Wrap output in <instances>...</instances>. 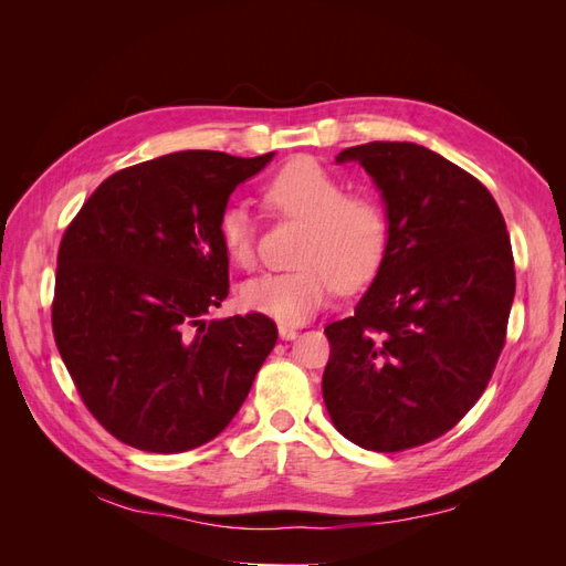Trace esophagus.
Instances as JSON below:
<instances>
[{
  "mask_svg": "<svg viewBox=\"0 0 566 566\" xmlns=\"http://www.w3.org/2000/svg\"><path fill=\"white\" fill-rule=\"evenodd\" d=\"M279 335L283 339H295L297 337V328H293V325H287V323H281L279 325Z\"/></svg>",
  "mask_w": 566,
  "mask_h": 566,
  "instance_id": "1",
  "label": "esophagus"
}]
</instances>
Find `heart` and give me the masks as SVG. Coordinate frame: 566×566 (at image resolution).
Returning a JSON list of instances; mask_svg holds the SVG:
<instances>
[{
    "mask_svg": "<svg viewBox=\"0 0 566 566\" xmlns=\"http://www.w3.org/2000/svg\"><path fill=\"white\" fill-rule=\"evenodd\" d=\"M264 208L304 221L297 250L302 266L262 273L241 287V304L281 323H302L342 290H356L380 271L389 221L382 205L364 193H345L328 169L312 158H295L262 186ZM217 238L238 269L256 262V233L245 208L229 202L217 217Z\"/></svg>",
    "mask_w": 566,
    "mask_h": 566,
    "instance_id": "obj_1",
    "label": "heart"
}]
</instances>
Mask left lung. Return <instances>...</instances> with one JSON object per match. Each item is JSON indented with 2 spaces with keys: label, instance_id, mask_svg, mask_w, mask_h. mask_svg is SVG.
Segmentation results:
<instances>
[{
  "label": "left lung",
  "instance_id": "8db88e82",
  "mask_svg": "<svg viewBox=\"0 0 566 566\" xmlns=\"http://www.w3.org/2000/svg\"><path fill=\"white\" fill-rule=\"evenodd\" d=\"M387 202L385 262L352 316L325 325L323 401L361 449L422 447L482 397L515 300L505 219L489 188L408 142L345 148Z\"/></svg>",
  "mask_w": 566,
  "mask_h": 566
}]
</instances>
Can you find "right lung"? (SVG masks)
Segmentation results:
<instances>
[{
    "label": "right lung",
    "mask_w": 566,
    "mask_h": 566,
    "mask_svg": "<svg viewBox=\"0 0 566 566\" xmlns=\"http://www.w3.org/2000/svg\"><path fill=\"white\" fill-rule=\"evenodd\" d=\"M273 158L181 150L111 175L67 224L51 328L90 413L127 447L181 453L233 420L279 339L229 295L217 217Z\"/></svg>",
    "instance_id": "1"
}]
</instances>
